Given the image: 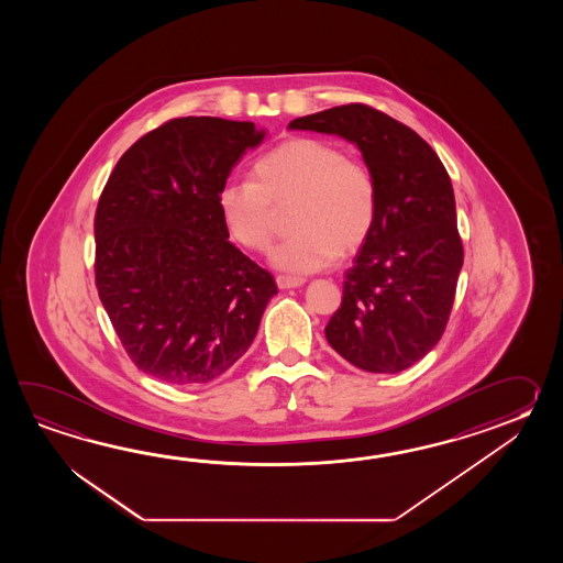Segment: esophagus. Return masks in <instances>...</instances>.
<instances>
[{"instance_id": "1", "label": "esophagus", "mask_w": 563, "mask_h": 563, "mask_svg": "<svg viewBox=\"0 0 563 563\" xmlns=\"http://www.w3.org/2000/svg\"><path fill=\"white\" fill-rule=\"evenodd\" d=\"M276 282L279 289H289V287H299L306 284V279H303V277L294 276H277Z\"/></svg>"}]
</instances>
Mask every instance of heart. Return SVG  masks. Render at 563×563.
I'll return each instance as SVG.
<instances>
[{
  "label": "heart",
  "instance_id": "heart-1",
  "mask_svg": "<svg viewBox=\"0 0 563 563\" xmlns=\"http://www.w3.org/2000/svg\"><path fill=\"white\" fill-rule=\"evenodd\" d=\"M231 240L265 252L287 207L296 233L279 243L272 262L291 274H313L350 255L371 238L378 217L372 168L318 136H294L260 156L252 180H231L217 195Z\"/></svg>",
  "mask_w": 563,
  "mask_h": 563
}]
</instances>
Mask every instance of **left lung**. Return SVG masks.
Here are the masks:
<instances>
[{"label":"left lung","instance_id":"1","mask_svg":"<svg viewBox=\"0 0 563 563\" xmlns=\"http://www.w3.org/2000/svg\"><path fill=\"white\" fill-rule=\"evenodd\" d=\"M289 129L356 144L378 185L376 225L346 272L325 338L356 368L407 371L441 340L463 267L449 173L417 132L366 104L328 108Z\"/></svg>","mask_w":563,"mask_h":563}]
</instances>
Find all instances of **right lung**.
<instances>
[{"label": "right lung", "instance_id": "1", "mask_svg": "<svg viewBox=\"0 0 563 563\" xmlns=\"http://www.w3.org/2000/svg\"><path fill=\"white\" fill-rule=\"evenodd\" d=\"M264 136L253 122L168 120L120 156L100 195L98 296L136 368L163 383L229 371L277 294L272 274L229 241L217 207L231 168Z\"/></svg>", "mask_w": 563, "mask_h": 563}]
</instances>
